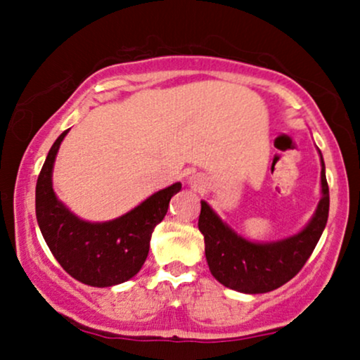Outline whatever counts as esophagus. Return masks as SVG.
Instances as JSON below:
<instances>
[{
  "label": "esophagus",
  "instance_id": "1",
  "mask_svg": "<svg viewBox=\"0 0 360 360\" xmlns=\"http://www.w3.org/2000/svg\"><path fill=\"white\" fill-rule=\"evenodd\" d=\"M188 184L191 186L194 191H203L205 186H206V181H205L203 176L193 174V176L188 177Z\"/></svg>",
  "mask_w": 360,
  "mask_h": 360
}]
</instances>
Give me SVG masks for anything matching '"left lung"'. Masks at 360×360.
I'll return each mask as SVG.
<instances>
[{"label":"left lung","mask_w":360,"mask_h":360,"mask_svg":"<svg viewBox=\"0 0 360 360\" xmlns=\"http://www.w3.org/2000/svg\"><path fill=\"white\" fill-rule=\"evenodd\" d=\"M321 157V154H320ZM330 194L321 157V200L300 233L278 242H250L235 233L201 201L198 229L205 237V255L213 278L223 286L249 295L278 289L303 269L328 220Z\"/></svg>","instance_id":"8db88e82"}]
</instances>
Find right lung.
<instances>
[{"mask_svg":"<svg viewBox=\"0 0 360 360\" xmlns=\"http://www.w3.org/2000/svg\"><path fill=\"white\" fill-rule=\"evenodd\" d=\"M68 131L53 142L37 179L35 213L40 232L62 269L74 279L96 288L125 283L142 269L152 232L166 217L169 201L179 193L181 183L154 193L115 220H81L57 200L52 188L53 160Z\"/></svg>","mask_w":360,"mask_h":360,"instance_id":"add662e5","label":"right lung"}]
</instances>
